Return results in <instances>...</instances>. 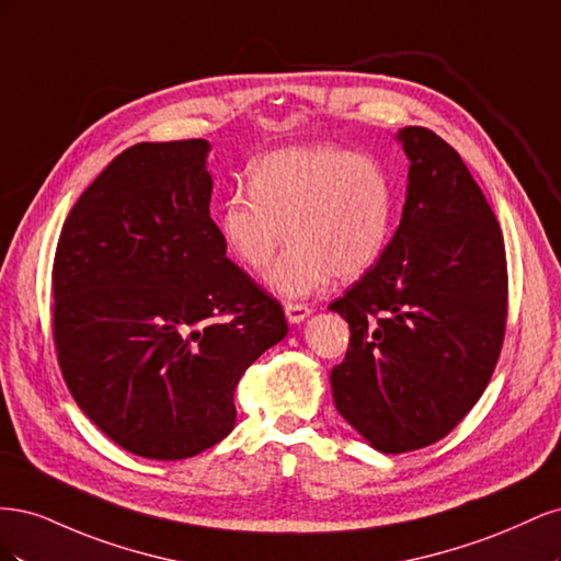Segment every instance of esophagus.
Segmentation results:
<instances>
[{
    "label": "esophagus",
    "instance_id": "esophagus-1",
    "mask_svg": "<svg viewBox=\"0 0 561 561\" xmlns=\"http://www.w3.org/2000/svg\"><path fill=\"white\" fill-rule=\"evenodd\" d=\"M309 313H311L309 304H301V301H287L285 304V316L290 322H301Z\"/></svg>",
    "mask_w": 561,
    "mask_h": 561
}]
</instances>
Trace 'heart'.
Listing matches in <instances>:
<instances>
[{
	"label": "heart",
	"instance_id": "b5f03b06",
	"mask_svg": "<svg viewBox=\"0 0 561 561\" xmlns=\"http://www.w3.org/2000/svg\"><path fill=\"white\" fill-rule=\"evenodd\" d=\"M393 182L367 154L311 145L271 151L250 168L217 210L227 252L250 271H264L285 239L268 274L271 290L309 297L334 276H365L381 257L393 225Z\"/></svg>",
	"mask_w": 561,
	"mask_h": 561
}]
</instances>
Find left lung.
<instances>
[{
  "instance_id": "8db88e82",
  "label": "left lung",
  "mask_w": 561,
  "mask_h": 561,
  "mask_svg": "<svg viewBox=\"0 0 561 561\" xmlns=\"http://www.w3.org/2000/svg\"><path fill=\"white\" fill-rule=\"evenodd\" d=\"M400 227L330 309L351 339L332 369L339 414L371 447L404 454L449 435L494 375L507 322L501 225L458 151L421 126Z\"/></svg>"
}]
</instances>
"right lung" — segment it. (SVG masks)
<instances>
[{"instance_id": "add662e5", "label": "right lung", "mask_w": 561, "mask_h": 561, "mask_svg": "<svg viewBox=\"0 0 561 561\" xmlns=\"http://www.w3.org/2000/svg\"><path fill=\"white\" fill-rule=\"evenodd\" d=\"M206 140L140 142L79 196L56 245L54 344L95 426L145 458L225 439L245 369L287 334L280 301L227 257Z\"/></svg>"}]
</instances>
